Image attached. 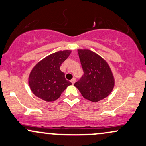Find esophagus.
<instances>
[{"label": "esophagus", "instance_id": "1", "mask_svg": "<svg viewBox=\"0 0 146 146\" xmlns=\"http://www.w3.org/2000/svg\"><path fill=\"white\" fill-rule=\"evenodd\" d=\"M71 83L73 84H74L75 82V78H73V79H72V80H71Z\"/></svg>", "mask_w": 146, "mask_h": 146}]
</instances>
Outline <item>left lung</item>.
<instances>
[{
    "mask_svg": "<svg viewBox=\"0 0 146 146\" xmlns=\"http://www.w3.org/2000/svg\"><path fill=\"white\" fill-rule=\"evenodd\" d=\"M84 75L74 86L86 99L97 102L107 97L114 87V78L104 59L89 50H78Z\"/></svg>",
    "mask_w": 146,
    "mask_h": 146,
    "instance_id": "8db88e82",
    "label": "left lung"
}]
</instances>
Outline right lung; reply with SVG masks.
<instances>
[{
	"mask_svg": "<svg viewBox=\"0 0 146 146\" xmlns=\"http://www.w3.org/2000/svg\"><path fill=\"white\" fill-rule=\"evenodd\" d=\"M71 52L65 50L50 54L34 66L30 73L29 84L35 96L45 101H54L71 85L60 68Z\"/></svg>",
	"mask_w": 146,
	"mask_h": 146,
	"instance_id": "add662e5",
	"label": "right lung"
}]
</instances>
